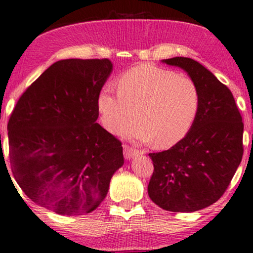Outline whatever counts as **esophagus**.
<instances>
[{
    "instance_id": "34e87169",
    "label": "esophagus",
    "mask_w": 253,
    "mask_h": 253,
    "mask_svg": "<svg viewBox=\"0 0 253 253\" xmlns=\"http://www.w3.org/2000/svg\"><path fill=\"white\" fill-rule=\"evenodd\" d=\"M139 153L138 150L133 149V147H130L127 145H124V157H126V159H131L132 157L137 156Z\"/></svg>"
}]
</instances>
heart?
<instances>
[{
	"mask_svg": "<svg viewBox=\"0 0 253 253\" xmlns=\"http://www.w3.org/2000/svg\"><path fill=\"white\" fill-rule=\"evenodd\" d=\"M115 94L104 87L97 97L101 121L110 133H126L137 122L133 138L169 147L188 133L198 115L200 91L191 78L140 65L117 79Z\"/></svg>",
	"mask_w": 253,
	"mask_h": 253,
	"instance_id": "heart-1",
	"label": "heart"
}]
</instances>
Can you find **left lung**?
Segmentation results:
<instances>
[{
	"mask_svg": "<svg viewBox=\"0 0 253 253\" xmlns=\"http://www.w3.org/2000/svg\"><path fill=\"white\" fill-rule=\"evenodd\" d=\"M185 70L199 88L196 119L183 138L153 162L147 193L160 208L192 212L215 203L227 191L242 162L244 124L230 89L191 58L163 60Z\"/></svg>",
	"mask_w": 253,
	"mask_h": 253,
	"instance_id": "8db88e82",
	"label": "left lung"
}]
</instances>
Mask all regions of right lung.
<instances>
[{"label":"right lung","instance_id":"1","mask_svg":"<svg viewBox=\"0 0 253 253\" xmlns=\"http://www.w3.org/2000/svg\"><path fill=\"white\" fill-rule=\"evenodd\" d=\"M109 59H65L28 87L8 123L9 159L22 191L60 215L91 212L124 164L121 140L96 123Z\"/></svg>","mask_w":253,"mask_h":253}]
</instances>
